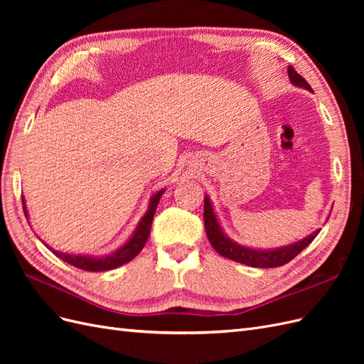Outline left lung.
Listing matches in <instances>:
<instances>
[{"label":"left lung","instance_id":"1","mask_svg":"<svg viewBox=\"0 0 364 364\" xmlns=\"http://www.w3.org/2000/svg\"><path fill=\"white\" fill-rule=\"evenodd\" d=\"M287 73H289L290 82L294 86L304 87V90L313 92L311 86L306 83V80L302 75H299L294 71L293 67H289ZM203 220H205V229H206L209 243L213 245V247L220 253V255L228 259L246 264V266H250V267H261V269L279 267V266H284V264H287L296 255H299V253L317 237V234L321 232V229H317L313 234L299 241H296V243H291L289 246L274 247V249H253L247 246H241L237 243V241L230 240L225 234L223 228L220 226L218 218L214 213L213 203L209 200V196H205Z\"/></svg>","mask_w":364,"mask_h":364}]
</instances>
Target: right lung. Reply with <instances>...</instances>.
Here are the masks:
<instances>
[{"mask_svg": "<svg viewBox=\"0 0 364 364\" xmlns=\"http://www.w3.org/2000/svg\"><path fill=\"white\" fill-rule=\"evenodd\" d=\"M165 193V188H161L159 191H156L150 197V202H149V208L146 214L142 215V218L139 220V223L136 225L134 234L130 235V238L126 241V243L118 247L117 250H114L112 253H109V255H103V257H94V255H73V253H65V252H59V250H54L51 246L46 245L42 241L43 245H46L54 255L58 258L63 259L65 262L71 264V266L77 267V269H83L87 272H103V270H112L117 269L119 266H123V264L129 262L134 259L138 253L144 247L146 241L150 235V229H151V222H153V215L156 213V208L158 203L161 200L162 194ZM23 206H24V214L28 218V213H27V206H26V200L23 199Z\"/></svg>", "mask_w": 364, "mask_h": 364, "instance_id": "add662e5", "label": "right lung"}]
</instances>
